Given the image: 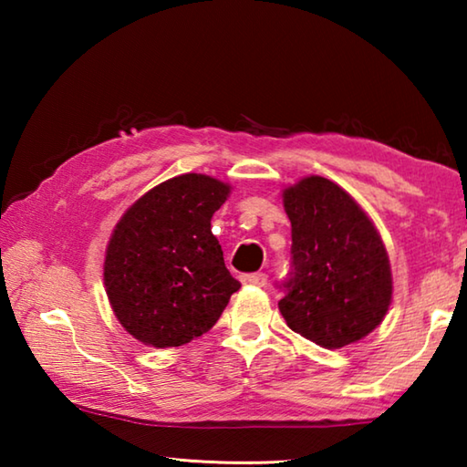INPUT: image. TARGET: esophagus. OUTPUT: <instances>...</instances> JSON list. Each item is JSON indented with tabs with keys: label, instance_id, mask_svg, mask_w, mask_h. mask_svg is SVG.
Wrapping results in <instances>:
<instances>
[{
	"label": "esophagus",
	"instance_id": "34e87169",
	"mask_svg": "<svg viewBox=\"0 0 467 467\" xmlns=\"http://www.w3.org/2000/svg\"><path fill=\"white\" fill-rule=\"evenodd\" d=\"M241 280H243V284H251V286H265V282H267V274H264V272L244 274Z\"/></svg>",
	"mask_w": 467,
	"mask_h": 467
}]
</instances>
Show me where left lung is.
<instances>
[{"mask_svg":"<svg viewBox=\"0 0 467 467\" xmlns=\"http://www.w3.org/2000/svg\"><path fill=\"white\" fill-rule=\"evenodd\" d=\"M292 224L290 270L275 284L288 327L323 348L370 334L391 303L381 236L342 187L306 177L284 192Z\"/></svg>","mask_w":467,"mask_h":467,"instance_id":"left-lung-1","label":"left lung"}]
</instances>
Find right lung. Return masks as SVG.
Wrapping results in <instances>:
<instances>
[{
	"instance_id": "obj_1",
	"label": "right lung",
	"mask_w": 467,
	"mask_h": 467,
	"mask_svg": "<svg viewBox=\"0 0 467 467\" xmlns=\"http://www.w3.org/2000/svg\"><path fill=\"white\" fill-rule=\"evenodd\" d=\"M228 192L216 179L189 172L150 189L117 224L105 286L117 319L140 342H192L214 326L241 288L210 226Z\"/></svg>"
}]
</instances>
